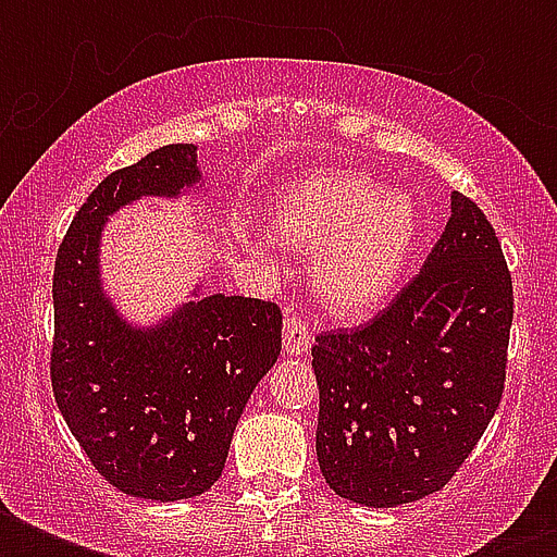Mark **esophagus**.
<instances>
[{
  "label": "esophagus",
  "instance_id": "esophagus-1",
  "mask_svg": "<svg viewBox=\"0 0 557 557\" xmlns=\"http://www.w3.org/2000/svg\"><path fill=\"white\" fill-rule=\"evenodd\" d=\"M283 347L286 356H304L312 347V330L300 314H288L283 321Z\"/></svg>",
  "mask_w": 557,
  "mask_h": 557
}]
</instances>
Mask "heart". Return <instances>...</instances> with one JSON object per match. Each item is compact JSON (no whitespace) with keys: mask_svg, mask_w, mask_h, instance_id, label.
<instances>
[{"mask_svg":"<svg viewBox=\"0 0 557 557\" xmlns=\"http://www.w3.org/2000/svg\"><path fill=\"white\" fill-rule=\"evenodd\" d=\"M280 243L314 251L312 288L326 309L356 318L384 300L405 274L419 239V213L407 193L372 178L326 170L297 182L271 210ZM253 251L265 239L239 231Z\"/></svg>","mask_w":557,"mask_h":557,"instance_id":"1","label":"heart"}]
</instances>
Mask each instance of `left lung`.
<instances>
[{
  "mask_svg": "<svg viewBox=\"0 0 557 557\" xmlns=\"http://www.w3.org/2000/svg\"><path fill=\"white\" fill-rule=\"evenodd\" d=\"M511 314L500 239L454 193L440 243L396 300L314 341V448L332 492L370 509L440 492L500 407Z\"/></svg>",
  "mask_w": 557,
  "mask_h": 557,
  "instance_id": "8db88e82",
  "label": "left lung"
}]
</instances>
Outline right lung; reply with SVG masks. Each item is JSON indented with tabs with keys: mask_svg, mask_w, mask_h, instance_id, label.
Returning a JSON list of instances; mask_svg holds the SVG:
<instances>
[{
	"mask_svg": "<svg viewBox=\"0 0 557 557\" xmlns=\"http://www.w3.org/2000/svg\"><path fill=\"white\" fill-rule=\"evenodd\" d=\"M196 185L193 144L115 170L83 201L54 262L57 407L98 474L144 500H187L216 483L236 422L280 356L283 312L269 300L205 295L156 326H133L103 295L107 219Z\"/></svg>",
	"mask_w": 557,
	"mask_h": 557,
	"instance_id": "obj_1",
	"label": "right lung"
}]
</instances>
